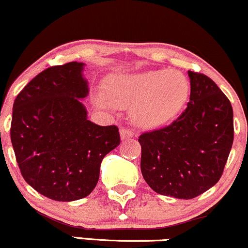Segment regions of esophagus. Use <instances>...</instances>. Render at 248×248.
Returning <instances> with one entry per match:
<instances>
[{"label": "esophagus", "mask_w": 248, "mask_h": 248, "mask_svg": "<svg viewBox=\"0 0 248 248\" xmlns=\"http://www.w3.org/2000/svg\"><path fill=\"white\" fill-rule=\"evenodd\" d=\"M132 136H134V131L130 129H125V127H123V129H121V137L122 140H127V138H131Z\"/></svg>", "instance_id": "1"}]
</instances>
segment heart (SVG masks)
<instances>
[{
  "mask_svg": "<svg viewBox=\"0 0 248 248\" xmlns=\"http://www.w3.org/2000/svg\"><path fill=\"white\" fill-rule=\"evenodd\" d=\"M106 90L116 105H131V118L142 126L166 123L182 110L189 95L185 76L164 68L113 77L108 81ZM97 102L110 106L102 95Z\"/></svg>",
  "mask_w": 248,
  "mask_h": 248,
  "instance_id": "b5f03b06",
  "label": "heart"
}]
</instances>
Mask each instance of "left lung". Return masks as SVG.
Masks as SVG:
<instances>
[{"instance_id":"1","label":"left lung","mask_w":248,"mask_h":248,"mask_svg":"<svg viewBox=\"0 0 248 248\" xmlns=\"http://www.w3.org/2000/svg\"><path fill=\"white\" fill-rule=\"evenodd\" d=\"M187 108L170 125L144 132L140 170L161 195L194 199L217 185L234 138L233 108L212 79L188 71Z\"/></svg>"}]
</instances>
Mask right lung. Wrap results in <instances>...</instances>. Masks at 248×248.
Returning <instances> with one entry per match:
<instances>
[{"label": "right lung", "mask_w": 248, "mask_h": 248, "mask_svg": "<svg viewBox=\"0 0 248 248\" xmlns=\"http://www.w3.org/2000/svg\"><path fill=\"white\" fill-rule=\"evenodd\" d=\"M85 63L52 66L31 79L13 105L10 138L23 178L54 201L86 198L103 158L121 143L116 125L87 119Z\"/></svg>", "instance_id": "add662e5"}]
</instances>
